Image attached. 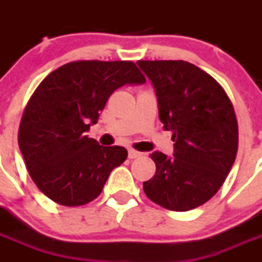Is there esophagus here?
<instances>
[{"label": "esophagus", "mask_w": 262, "mask_h": 262, "mask_svg": "<svg viewBox=\"0 0 262 262\" xmlns=\"http://www.w3.org/2000/svg\"><path fill=\"white\" fill-rule=\"evenodd\" d=\"M142 155H143L142 152L135 151V149H133V148H131V149H128V157H129V159H138V157H140Z\"/></svg>", "instance_id": "obj_1"}]
</instances>
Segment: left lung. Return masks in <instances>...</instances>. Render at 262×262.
<instances>
[{
	"mask_svg": "<svg viewBox=\"0 0 262 262\" xmlns=\"http://www.w3.org/2000/svg\"><path fill=\"white\" fill-rule=\"evenodd\" d=\"M154 85L159 118L172 131L173 156L155 151L156 174L143 182L151 201L189 211L216 194L237 154V120L223 88L184 60H140Z\"/></svg>",
	"mask_w": 262,
	"mask_h": 262,
	"instance_id": "left-lung-1",
	"label": "left lung"
}]
</instances>
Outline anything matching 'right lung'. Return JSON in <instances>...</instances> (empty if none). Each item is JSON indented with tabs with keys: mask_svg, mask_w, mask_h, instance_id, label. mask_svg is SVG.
Masks as SVG:
<instances>
[{
	"mask_svg": "<svg viewBox=\"0 0 262 262\" xmlns=\"http://www.w3.org/2000/svg\"><path fill=\"white\" fill-rule=\"evenodd\" d=\"M133 61L68 62L47 76L30 98L18 144L32 181L53 202L82 206L101 194L111 170L127 159L86 133L108 97L123 85L144 84Z\"/></svg>",
	"mask_w": 262,
	"mask_h": 262,
	"instance_id": "add662e5",
	"label": "right lung"
}]
</instances>
